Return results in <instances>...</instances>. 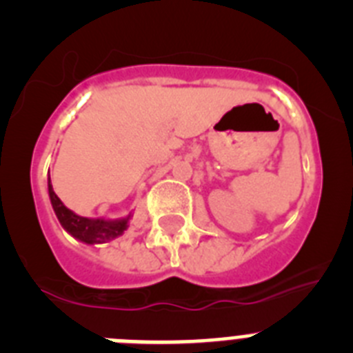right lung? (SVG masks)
Returning a JSON list of instances; mask_svg holds the SVG:
<instances>
[{
	"label": "right lung",
	"mask_w": 353,
	"mask_h": 353,
	"mask_svg": "<svg viewBox=\"0 0 353 353\" xmlns=\"http://www.w3.org/2000/svg\"><path fill=\"white\" fill-rule=\"evenodd\" d=\"M48 191L52 210H54L56 217H58L60 224L63 226V230L67 233H70L74 239L83 242V244H105L109 240L123 235V232L129 228L130 215L120 217V219H104V217L92 219V217H83V215L74 214V212H72L70 208L65 207L63 201L56 196L54 189H52L51 179H49L48 182Z\"/></svg>",
	"instance_id": "right-lung-1"
}]
</instances>
